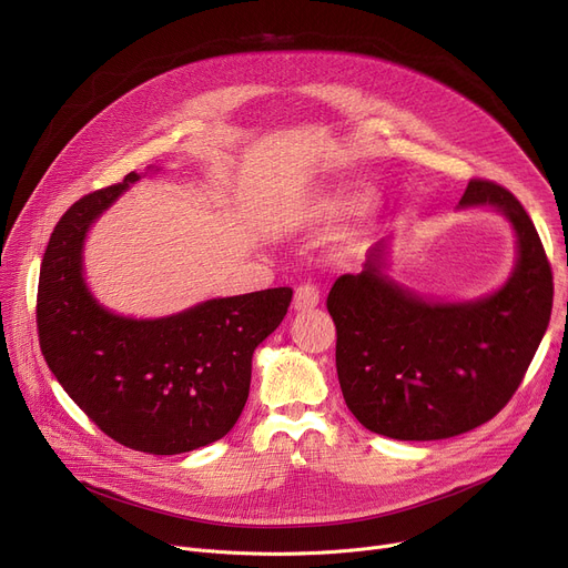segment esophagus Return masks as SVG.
Instances as JSON below:
<instances>
[{
	"instance_id": "34e87169",
	"label": "esophagus",
	"mask_w": 568,
	"mask_h": 568,
	"mask_svg": "<svg viewBox=\"0 0 568 568\" xmlns=\"http://www.w3.org/2000/svg\"><path fill=\"white\" fill-rule=\"evenodd\" d=\"M320 304V287L317 283H302L294 290V308L296 311H311Z\"/></svg>"
}]
</instances>
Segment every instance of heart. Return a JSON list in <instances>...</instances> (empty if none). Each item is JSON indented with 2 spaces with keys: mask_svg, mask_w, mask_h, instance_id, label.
I'll return each mask as SVG.
<instances>
[{
  "mask_svg": "<svg viewBox=\"0 0 568 568\" xmlns=\"http://www.w3.org/2000/svg\"><path fill=\"white\" fill-rule=\"evenodd\" d=\"M364 200H366V193H359V191H338V193H332V195L317 200L315 206L311 209V214H315V216L343 214V212H349V209H354V206L364 204Z\"/></svg>",
  "mask_w": 568,
  "mask_h": 568,
  "instance_id": "1",
  "label": "heart"
}]
</instances>
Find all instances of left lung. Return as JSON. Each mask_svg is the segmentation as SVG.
I'll list each match as a JSON object with an SVG mask.
<instances>
[{
  "instance_id": "1",
  "label": "left lung",
  "mask_w": 568,
  "mask_h": 568,
  "mask_svg": "<svg viewBox=\"0 0 568 568\" xmlns=\"http://www.w3.org/2000/svg\"><path fill=\"white\" fill-rule=\"evenodd\" d=\"M484 204L518 236L514 274L495 294L426 302L382 274V239L364 272L341 276L326 296L341 392L371 433L428 442L481 426L511 400L539 349L552 311V268L539 232L511 191L469 179L460 206Z\"/></svg>"
}]
</instances>
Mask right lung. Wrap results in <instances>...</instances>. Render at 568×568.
Listing matches in <instances>:
<instances>
[{"label":"right lung","instance_id":"obj_1","mask_svg":"<svg viewBox=\"0 0 568 568\" xmlns=\"http://www.w3.org/2000/svg\"><path fill=\"white\" fill-rule=\"evenodd\" d=\"M138 179L129 172L59 219L41 264L37 329L57 382L108 437L174 456L232 430L248 400L253 352L283 322L292 287L209 300L159 320L103 308L82 278V244Z\"/></svg>","mask_w":568,"mask_h":568}]
</instances>
